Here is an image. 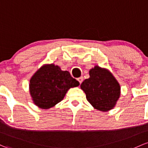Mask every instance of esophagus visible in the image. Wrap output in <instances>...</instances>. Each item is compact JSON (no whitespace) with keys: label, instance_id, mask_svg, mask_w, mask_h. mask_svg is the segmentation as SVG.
Returning <instances> with one entry per match:
<instances>
[{"label":"esophagus","instance_id":"esophagus-1","mask_svg":"<svg viewBox=\"0 0 148 148\" xmlns=\"http://www.w3.org/2000/svg\"><path fill=\"white\" fill-rule=\"evenodd\" d=\"M83 79H84V78H83V77H79V78H78L77 79V80H78V82H79V84H82V82H83Z\"/></svg>","mask_w":148,"mask_h":148}]
</instances>
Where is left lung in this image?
Masks as SVG:
<instances>
[{"label": "left lung", "instance_id": "left-lung-1", "mask_svg": "<svg viewBox=\"0 0 148 148\" xmlns=\"http://www.w3.org/2000/svg\"><path fill=\"white\" fill-rule=\"evenodd\" d=\"M87 101L100 111H111L116 105L121 96V86L108 69L99 65L89 70V78L81 84Z\"/></svg>", "mask_w": 148, "mask_h": 148}]
</instances>
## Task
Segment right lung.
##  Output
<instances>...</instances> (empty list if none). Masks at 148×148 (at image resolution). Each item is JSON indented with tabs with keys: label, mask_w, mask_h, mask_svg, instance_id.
I'll return each instance as SVG.
<instances>
[{
	"label": "right lung",
	"mask_w": 148,
	"mask_h": 148,
	"mask_svg": "<svg viewBox=\"0 0 148 148\" xmlns=\"http://www.w3.org/2000/svg\"><path fill=\"white\" fill-rule=\"evenodd\" d=\"M79 85L68 71H62L53 63L46 64L32 76L29 91L34 104L42 109H49L63 100L69 88Z\"/></svg>",
	"instance_id": "right-lung-1"
}]
</instances>
